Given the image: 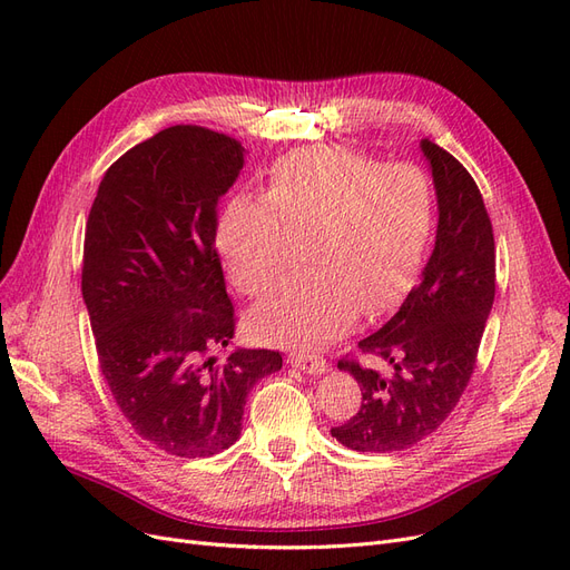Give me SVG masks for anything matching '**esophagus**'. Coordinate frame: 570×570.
<instances>
[{
	"instance_id": "34e87169",
	"label": "esophagus",
	"mask_w": 570,
	"mask_h": 570,
	"mask_svg": "<svg viewBox=\"0 0 570 570\" xmlns=\"http://www.w3.org/2000/svg\"><path fill=\"white\" fill-rule=\"evenodd\" d=\"M287 364L295 366L308 375H323L331 371V366H327V361L321 358V356H304V354H289L287 356Z\"/></svg>"
}]
</instances>
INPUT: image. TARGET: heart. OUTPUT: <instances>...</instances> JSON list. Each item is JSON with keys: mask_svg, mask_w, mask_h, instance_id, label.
<instances>
[{"mask_svg": "<svg viewBox=\"0 0 570 570\" xmlns=\"http://www.w3.org/2000/svg\"><path fill=\"white\" fill-rule=\"evenodd\" d=\"M435 230V193L423 170L383 166L350 149H302L273 166L264 197H235L216 245L233 285L264 295L304 245L308 273L256 304L249 333L314 350L358 312L381 316L419 278Z\"/></svg>", "mask_w": 570, "mask_h": 570, "instance_id": "heart-1", "label": "heart"}]
</instances>
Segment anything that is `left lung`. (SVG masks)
I'll list each match as a JSON object with an SVG mask.
<instances>
[{
  "label": "left lung",
  "mask_w": 570,
  "mask_h": 570,
  "mask_svg": "<svg viewBox=\"0 0 570 570\" xmlns=\"http://www.w3.org/2000/svg\"><path fill=\"white\" fill-rule=\"evenodd\" d=\"M438 199L435 247L421 283L381 331L358 347L390 373L340 361L354 375L361 409L331 435L354 452L390 454L421 442L456 406L475 366L494 302V237L480 189L450 151L421 140Z\"/></svg>",
  "instance_id": "8db88e82"
}]
</instances>
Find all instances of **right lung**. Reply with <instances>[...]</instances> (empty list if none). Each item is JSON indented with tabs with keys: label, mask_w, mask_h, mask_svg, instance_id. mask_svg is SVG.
<instances>
[{
	"label": "right lung",
	"mask_w": 570,
	"mask_h": 570,
	"mask_svg": "<svg viewBox=\"0 0 570 570\" xmlns=\"http://www.w3.org/2000/svg\"><path fill=\"white\" fill-rule=\"evenodd\" d=\"M243 166L233 137L166 128L107 170L85 228L82 299L101 375L135 433L183 459L235 444L249 390L283 368L271 350L214 356L235 333L216 206Z\"/></svg>",
	"instance_id": "right-lung-1"
}]
</instances>
